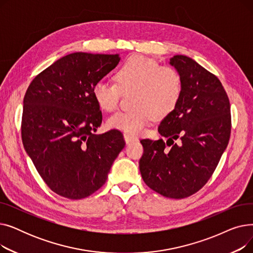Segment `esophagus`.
Listing matches in <instances>:
<instances>
[{
	"mask_svg": "<svg viewBox=\"0 0 253 253\" xmlns=\"http://www.w3.org/2000/svg\"><path fill=\"white\" fill-rule=\"evenodd\" d=\"M124 139L126 141V143H131L133 141H136L137 138L133 135H130V134H127V133H124Z\"/></svg>",
	"mask_w": 253,
	"mask_h": 253,
	"instance_id": "34e87169",
	"label": "esophagus"
}]
</instances>
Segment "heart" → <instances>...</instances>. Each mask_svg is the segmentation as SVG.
<instances>
[{"instance_id": "heart-1", "label": "heart", "mask_w": 253, "mask_h": 253, "mask_svg": "<svg viewBox=\"0 0 253 253\" xmlns=\"http://www.w3.org/2000/svg\"><path fill=\"white\" fill-rule=\"evenodd\" d=\"M117 84L100 80L93 87V96L100 109L115 111L122 91L134 90V109L118 112L108 120L111 128L138 134L155 118L162 119L174 111L182 94L180 74L172 66H161L151 57L133 55L127 58L115 76Z\"/></svg>"}]
</instances>
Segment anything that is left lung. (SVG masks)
Returning <instances> with one entry per match:
<instances>
[{
	"instance_id": "obj_1",
	"label": "left lung",
	"mask_w": 253,
	"mask_h": 253,
	"mask_svg": "<svg viewBox=\"0 0 253 253\" xmlns=\"http://www.w3.org/2000/svg\"><path fill=\"white\" fill-rule=\"evenodd\" d=\"M170 64L181 76V98L158 128L168 140H140L139 170L153 191L182 199L201 190L213 174L229 143L231 106L217 77L194 59L174 55ZM166 145L172 147L168 150Z\"/></svg>"
}]
</instances>
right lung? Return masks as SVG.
Wrapping results in <instances>:
<instances>
[{"instance_id": "right-lung-1", "label": "right lung", "mask_w": 253, "mask_h": 253, "mask_svg": "<svg viewBox=\"0 0 253 253\" xmlns=\"http://www.w3.org/2000/svg\"><path fill=\"white\" fill-rule=\"evenodd\" d=\"M120 59L119 54L72 53L40 73L25 92L23 147L59 196L78 200L96 192L125 147L119 130L94 134L102 115L93 87Z\"/></svg>"}]
</instances>
